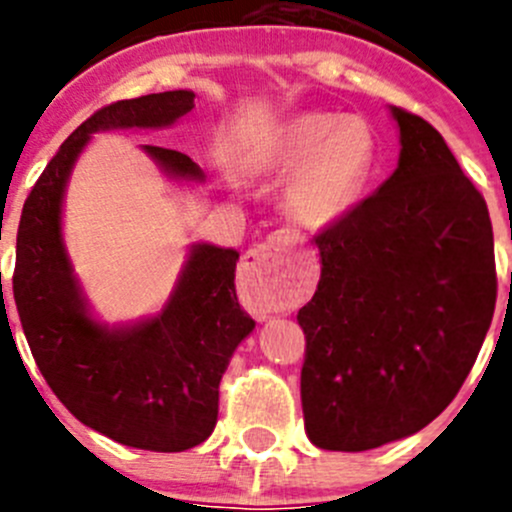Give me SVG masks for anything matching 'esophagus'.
Listing matches in <instances>:
<instances>
[{"instance_id":"obj_1","label":"esophagus","mask_w":512,"mask_h":512,"mask_svg":"<svg viewBox=\"0 0 512 512\" xmlns=\"http://www.w3.org/2000/svg\"><path fill=\"white\" fill-rule=\"evenodd\" d=\"M287 235L275 232L262 245L250 250L245 260L247 285H255L265 299L280 297L292 282V267L287 260Z\"/></svg>"}]
</instances>
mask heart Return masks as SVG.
I'll list each match as a JSON object with an SVG mask.
<instances>
[{
	"label": "heart",
	"mask_w": 512,
	"mask_h": 512,
	"mask_svg": "<svg viewBox=\"0 0 512 512\" xmlns=\"http://www.w3.org/2000/svg\"><path fill=\"white\" fill-rule=\"evenodd\" d=\"M374 153L366 123L309 111L282 123L250 160V170L260 175L294 170L287 183V210L302 223L324 225L359 198Z\"/></svg>",
	"instance_id": "1"
}]
</instances>
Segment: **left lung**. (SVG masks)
<instances>
[{
    "mask_svg": "<svg viewBox=\"0 0 512 512\" xmlns=\"http://www.w3.org/2000/svg\"><path fill=\"white\" fill-rule=\"evenodd\" d=\"M391 113L399 168L314 235L322 277L297 314L304 428L327 451L428 426L476 364L498 297L483 195L431 123Z\"/></svg>",
    "mask_w": 512,
    "mask_h": 512,
    "instance_id": "left-lung-1",
    "label": "left lung"
}]
</instances>
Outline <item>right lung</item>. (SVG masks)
Instances as JSON below:
<instances>
[{"label":"right lung","instance_id":"1","mask_svg":"<svg viewBox=\"0 0 512 512\" xmlns=\"http://www.w3.org/2000/svg\"><path fill=\"white\" fill-rule=\"evenodd\" d=\"M195 108L190 91H165L108 103L86 118L34 183L17 232L12 289L24 337L56 399L81 423L143 451L198 446L218 421V389L237 344L255 319L240 307V255L195 245L163 314L131 329H106L86 314L61 245V198L89 133L158 128ZM163 170L203 180L185 153L146 146Z\"/></svg>","mask_w":512,"mask_h":512}]
</instances>
